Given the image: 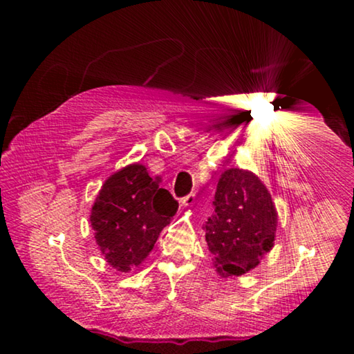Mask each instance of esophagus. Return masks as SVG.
Here are the masks:
<instances>
[{
	"label": "esophagus",
	"mask_w": 354,
	"mask_h": 354,
	"mask_svg": "<svg viewBox=\"0 0 354 354\" xmlns=\"http://www.w3.org/2000/svg\"><path fill=\"white\" fill-rule=\"evenodd\" d=\"M194 205H195V194H190L187 196H184V198L181 200L183 207H192Z\"/></svg>",
	"instance_id": "1"
}]
</instances>
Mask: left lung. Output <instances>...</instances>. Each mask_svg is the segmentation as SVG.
<instances>
[{
    "label": "left lung",
    "instance_id": "1",
    "mask_svg": "<svg viewBox=\"0 0 354 354\" xmlns=\"http://www.w3.org/2000/svg\"><path fill=\"white\" fill-rule=\"evenodd\" d=\"M214 206L205 226L212 263L221 278L241 277L273 248L277 207L259 176L243 169L221 173Z\"/></svg>",
    "mask_w": 354,
    "mask_h": 354
}]
</instances>
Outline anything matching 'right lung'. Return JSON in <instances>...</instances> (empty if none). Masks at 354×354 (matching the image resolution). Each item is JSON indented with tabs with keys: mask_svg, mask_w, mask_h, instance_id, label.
Returning <instances> with one entry per match:
<instances>
[{
	"mask_svg": "<svg viewBox=\"0 0 354 354\" xmlns=\"http://www.w3.org/2000/svg\"><path fill=\"white\" fill-rule=\"evenodd\" d=\"M178 201L142 164H129L106 179L95 200L91 223L101 254L117 272L128 273L147 259Z\"/></svg>",
	"mask_w": 354,
	"mask_h": 354,
	"instance_id": "obj_1",
	"label": "right lung"
}]
</instances>
